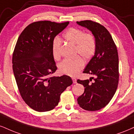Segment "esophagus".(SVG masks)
<instances>
[{
	"instance_id": "1",
	"label": "esophagus",
	"mask_w": 134,
	"mask_h": 134,
	"mask_svg": "<svg viewBox=\"0 0 134 134\" xmlns=\"http://www.w3.org/2000/svg\"><path fill=\"white\" fill-rule=\"evenodd\" d=\"M72 80H73V83H77V79L75 78H72Z\"/></svg>"
}]
</instances>
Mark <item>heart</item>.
<instances>
[{
  "label": "heart",
  "instance_id": "1",
  "mask_svg": "<svg viewBox=\"0 0 134 134\" xmlns=\"http://www.w3.org/2000/svg\"><path fill=\"white\" fill-rule=\"evenodd\" d=\"M64 38L67 42L75 46V53L80 54L85 59H89L94 55L96 49V41L92 34H85L82 29L70 28L64 34ZM60 40L56 38L53 43L52 54L55 60L60 57ZM84 66V62L80 57L74 59H66L59 65L60 73L70 76H75Z\"/></svg>",
  "mask_w": 134,
  "mask_h": 134
}]
</instances>
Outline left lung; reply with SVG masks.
I'll return each mask as SVG.
<instances>
[{
    "mask_svg": "<svg viewBox=\"0 0 134 134\" xmlns=\"http://www.w3.org/2000/svg\"><path fill=\"white\" fill-rule=\"evenodd\" d=\"M92 32L96 38L94 55L88 63L83 73L96 75L94 82L77 80L83 85L84 92L79 97L80 107L88 111H96L105 107L112 99L119 83V56L117 47L105 27L92 20L77 22Z\"/></svg>",
    "mask_w": 134,
    "mask_h": 134,
    "instance_id": "left-lung-1",
    "label": "left lung"
}]
</instances>
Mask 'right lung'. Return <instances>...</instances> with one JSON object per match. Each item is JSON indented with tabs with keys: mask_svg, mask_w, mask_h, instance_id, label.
<instances>
[{
	"mask_svg": "<svg viewBox=\"0 0 134 134\" xmlns=\"http://www.w3.org/2000/svg\"><path fill=\"white\" fill-rule=\"evenodd\" d=\"M69 22L44 20L29 24L19 37L12 55V68L20 96L37 112L54 109L60 96L72 83L70 77H52L57 70L52 46L54 38Z\"/></svg>",
	"mask_w": 134,
	"mask_h": 134,
	"instance_id": "obj_1",
	"label": "right lung"
}]
</instances>
